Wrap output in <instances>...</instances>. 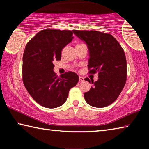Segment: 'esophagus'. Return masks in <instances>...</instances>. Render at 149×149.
I'll use <instances>...</instances> for the list:
<instances>
[{
	"label": "esophagus",
	"mask_w": 149,
	"mask_h": 149,
	"mask_svg": "<svg viewBox=\"0 0 149 149\" xmlns=\"http://www.w3.org/2000/svg\"><path fill=\"white\" fill-rule=\"evenodd\" d=\"M84 78L83 77H81V76H79V82H83V81H84Z\"/></svg>",
	"instance_id": "34e87169"
}]
</instances>
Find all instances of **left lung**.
Segmentation results:
<instances>
[{"mask_svg":"<svg viewBox=\"0 0 149 149\" xmlns=\"http://www.w3.org/2000/svg\"><path fill=\"white\" fill-rule=\"evenodd\" d=\"M73 32L88 47L89 73H99L97 81L85 79L93 84L89 91L84 93L85 101L94 107H107L118 99L125 84L127 62L123 49L109 33L85 30Z\"/></svg>","mask_w":149,"mask_h":149,"instance_id":"1","label":"left lung"}]
</instances>
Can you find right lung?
Segmentation results:
<instances>
[{"label": "right lung", "instance_id": "add662e5", "mask_svg": "<svg viewBox=\"0 0 149 149\" xmlns=\"http://www.w3.org/2000/svg\"><path fill=\"white\" fill-rule=\"evenodd\" d=\"M73 38L70 30L45 29L26 45L23 55V82L31 97L42 107L54 108L62 105L70 89L79 81L74 72H65L58 77L53 71V61L61 60L62 50Z\"/></svg>", "mask_w": 149, "mask_h": 149}]
</instances>
